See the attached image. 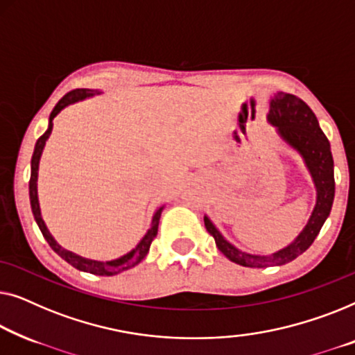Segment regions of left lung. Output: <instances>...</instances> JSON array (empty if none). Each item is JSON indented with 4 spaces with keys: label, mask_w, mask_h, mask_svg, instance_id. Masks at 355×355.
Listing matches in <instances>:
<instances>
[{
    "label": "left lung",
    "mask_w": 355,
    "mask_h": 355,
    "mask_svg": "<svg viewBox=\"0 0 355 355\" xmlns=\"http://www.w3.org/2000/svg\"><path fill=\"white\" fill-rule=\"evenodd\" d=\"M267 122L275 127L279 139L302 157L313 187H315L317 198L315 206H313V211L302 232L288 246L272 254H251L241 251L225 239L211 218L204 216V225L216 239L218 251L228 261L251 268L284 266L306 252L317 234L320 233L323 223L331 212L334 199V164L331 148H329L328 138L318 125L312 109L294 94L278 92L270 99Z\"/></svg>",
    "instance_id": "left-lung-1"
}]
</instances>
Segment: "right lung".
<instances>
[{"label":"right lung","instance_id":"add662e5","mask_svg":"<svg viewBox=\"0 0 355 355\" xmlns=\"http://www.w3.org/2000/svg\"><path fill=\"white\" fill-rule=\"evenodd\" d=\"M96 94H101V92H98V89L78 88V89H73V92H69L66 96L61 98V101H59L56 106H54L53 112L49 114V121H48L46 132H44L42 137L38 138L37 144H35L33 156H32V164H30L28 194H30V206H32V212H33L35 222H37L40 232L43 233L44 239H46L48 244H49V246H51V249L58 254V256H61L64 261L71 263L72 267H76L77 270L93 273V275L112 277V275H117V273L125 272V270H128V268H132L135 266H138V263L141 262L144 257H146V254L149 251V246H151L153 239L156 238V234H157L159 220H161V214H162L164 207H166V206L157 207L156 211H154L153 218H151V225H149L148 232L144 233V236L141 238V241H139L137 246L132 249V251L127 252V254H123V256H121V257L114 259V261H94V259H87V257L78 256V254L72 252V251H67V249H64L61 244H59L56 239L53 238V234L49 233L46 223H44L43 217H42V209H40L38 188H37L40 159H42L44 144H46L49 135H51V132H53V121H54V117H56L58 114L62 111V109H66L67 106H71V104H76L78 101H83V99H87V98L96 96Z\"/></svg>","mask_w":355,"mask_h":355}]
</instances>
